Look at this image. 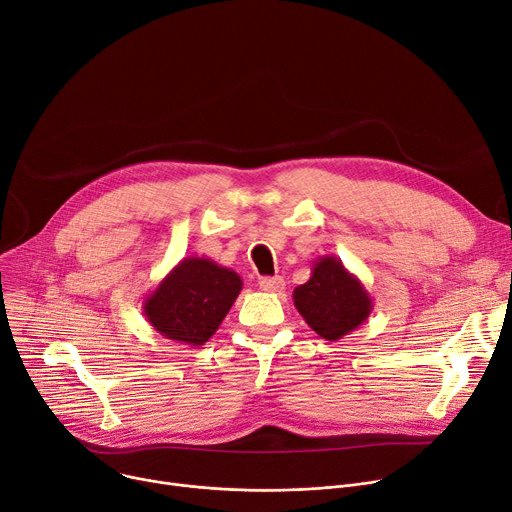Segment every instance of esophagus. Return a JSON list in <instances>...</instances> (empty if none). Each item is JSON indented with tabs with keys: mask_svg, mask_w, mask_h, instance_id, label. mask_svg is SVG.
Instances as JSON below:
<instances>
[{
	"mask_svg": "<svg viewBox=\"0 0 512 512\" xmlns=\"http://www.w3.org/2000/svg\"><path fill=\"white\" fill-rule=\"evenodd\" d=\"M259 286H261V290H265V292H271V294H280V292H284L286 290V282H284V278H263L261 282H259Z\"/></svg>",
	"mask_w": 512,
	"mask_h": 512,
	"instance_id": "1",
	"label": "esophagus"
}]
</instances>
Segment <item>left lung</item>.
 Segmentation results:
<instances>
[{"instance_id": "left-lung-1", "label": "left lung", "mask_w": 512, "mask_h": 512, "mask_svg": "<svg viewBox=\"0 0 512 512\" xmlns=\"http://www.w3.org/2000/svg\"><path fill=\"white\" fill-rule=\"evenodd\" d=\"M292 298L306 325L329 342L358 329L372 313L370 294L335 255L319 257L309 282L294 288Z\"/></svg>"}]
</instances>
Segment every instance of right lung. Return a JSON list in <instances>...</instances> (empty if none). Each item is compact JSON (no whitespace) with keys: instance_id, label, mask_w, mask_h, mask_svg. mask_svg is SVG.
I'll list each match as a JSON object with an SVG mask.
<instances>
[{"instance_id":"add662e5","label":"right lung","mask_w":512,"mask_h":512,"mask_svg":"<svg viewBox=\"0 0 512 512\" xmlns=\"http://www.w3.org/2000/svg\"><path fill=\"white\" fill-rule=\"evenodd\" d=\"M243 280L208 257L181 259L144 300L154 331L185 346H203L218 331Z\"/></svg>"}]
</instances>
